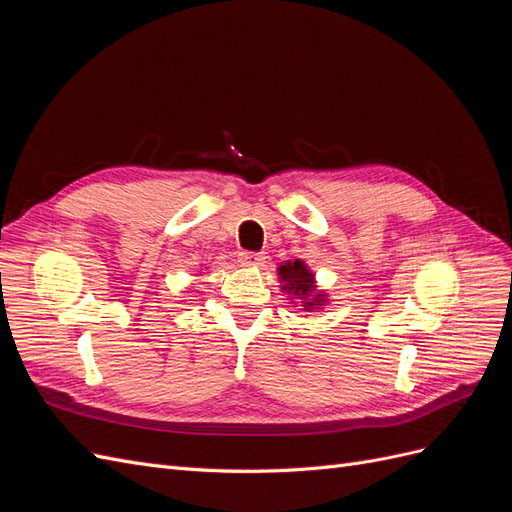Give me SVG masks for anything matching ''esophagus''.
<instances>
[{
  "instance_id": "obj_1",
  "label": "esophagus",
  "mask_w": 512,
  "mask_h": 512,
  "mask_svg": "<svg viewBox=\"0 0 512 512\" xmlns=\"http://www.w3.org/2000/svg\"><path fill=\"white\" fill-rule=\"evenodd\" d=\"M239 260H241V265H245V267H262V265H265L267 256L262 252H243L239 256Z\"/></svg>"
}]
</instances>
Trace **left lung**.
<instances>
[{"instance_id":"1","label":"left lung","mask_w":512,"mask_h":512,"mask_svg":"<svg viewBox=\"0 0 512 512\" xmlns=\"http://www.w3.org/2000/svg\"><path fill=\"white\" fill-rule=\"evenodd\" d=\"M280 273V282L286 292H290L292 297H297L303 301L305 312H312V309H320V305L327 301V294L316 292V282H314V273L307 269L303 260H294L286 262V265H280L277 269Z\"/></svg>"}]
</instances>
